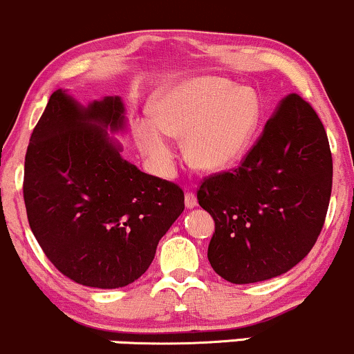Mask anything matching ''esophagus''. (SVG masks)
<instances>
[{"mask_svg": "<svg viewBox=\"0 0 354 354\" xmlns=\"http://www.w3.org/2000/svg\"><path fill=\"white\" fill-rule=\"evenodd\" d=\"M197 205V197L194 192H187L185 194V207L187 209H194Z\"/></svg>", "mask_w": 354, "mask_h": 354, "instance_id": "1", "label": "esophagus"}]
</instances>
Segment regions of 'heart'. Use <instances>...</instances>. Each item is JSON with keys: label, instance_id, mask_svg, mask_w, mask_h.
Here are the masks:
<instances>
[{"label": "heart", "instance_id": "b5f03b06", "mask_svg": "<svg viewBox=\"0 0 354 354\" xmlns=\"http://www.w3.org/2000/svg\"><path fill=\"white\" fill-rule=\"evenodd\" d=\"M152 113L153 120L137 122L135 138L158 172L172 170L170 137H185V156L194 167L219 172L248 152L261 122V102L251 88L198 77L160 91Z\"/></svg>", "mask_w": 354, "mask_h": 354}]
</instances>
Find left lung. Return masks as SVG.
<instances>
[{
  "label": "left lung",
  "instance_id": "8db88e82",
  "mask_svg": "<svg viewBox=\"0 0 354 354\" xmlns=\"http://www.w3.org/2000/svg\"><path fill=\"white\" fill-rule=\"evenodd\" d=\"M331 185L326 130L308 102L288 95L242 164L197 190L216 222L207 249L214 271L249 284L295 268L323 229Z\"/></svg>",
  "mask_w": 354,
  "mask_h": 354
}]
</instances>
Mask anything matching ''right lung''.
<instances>
[{
    "mask_svg": "<svg viewBox=\"0 0 354 354\" xmlns=\"http://www.w3.org/2000/svg\"><path fill=\"white\" fill-rule=\"evenodd\" d=\"M106 129H125L120 97L83 106L53 91L28 145L23 197L51 264L78 284L115 289L149 269L185 205L177 184L125 160Z\"/></svg>",
    "mask_w": 354,
    "mask_h": 354,
    "instance_id": "add662e5",
    "label": "right lung"
}]
</instances>
